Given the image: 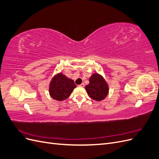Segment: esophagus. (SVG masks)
<instances>
[{
	"instance_id": "1",
	"label": "esophagus",
	"mask_w": 159,
	"mask_h": 159,
	"mask_svg": "<svg viewBox=\"0 0 159 159\" xmlns=\"http://www.w3.org/2000/svg\"><path fill=\"white\" fill-rule=\"evenodd\" d=\"M79 86L80 87H81V88H84V86H85V84L83 83V84H80V85H79Z\"/></svg>"
}]
</instances>
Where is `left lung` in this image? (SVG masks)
<instances>
[{
  "instance_id": "obj_1",
  "label": "left lung",
  "mask_w": 159,
  "mask_h": 159,
  "mask_svg": "<svg viewBox=\"0 0 159 159\" xmlns=\"http://www.w3.org/2000/svg\"><path fill=\"white\" fill-rule=\"evenodd\" d=\"M85 89L91 98L96 101L103 100L108 94L109 88L106 81L98 74H93L89 78V84Z\"/></svg>"
}]
</instances>
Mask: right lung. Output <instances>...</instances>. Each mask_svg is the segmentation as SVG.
Returning a JSON list of instances; mask_svg holds the SVG:
<instances>
[{
	"label": "right lung",
	"instance_id": "1",
	"mask_svg": "<svg viewBox=\"0 0 159 159\" xmlns=\"http://www.w3.org/2000/svg\"><path fill=\"white\" fill-rule=\"evenodd\" d=\"M76 88L74 80L62 74H58L52 78L50 84V94L56 100L62 101L68 98Z\"/></svg>",
	"mask_w": 159,
	"mask_h": 159
}]
</instances>
